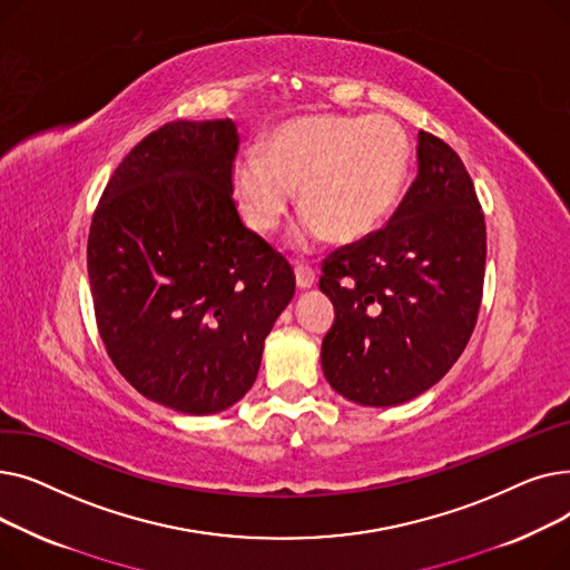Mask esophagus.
<instances>
[{
	"label": "esophagus",
	"instance_id": "1",
	"mask_svg": "<svg viewBox=\"0 0 570 570\" xmlns=\"http://www.w3.org/2000/svg\"><path fill=\"white\" fill-rule=\"evenodd\" d=\"M295 284H297V288H301V291H309L316 284V277H314V273H312L309 267L297 265L295 267Z\"/></svg>",
	"mask_w": 570,
	"mask_h": 570
}]
</instances>
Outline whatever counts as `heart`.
<instances>
[{
  "label": "heart",
  "instance_id": "obj_1",
  "mask_svg": "<svg viewBox=\"0 0 570 570\" xmlns=\"http://www.w3.org/2000/svg\"><path fill=\"white\" fill-rule=\"evenodd\" d=\"M409 161V136L393 119L303 115L269 131L263 155L245 149L233 159L230 191L263 237L288 219L301 191L293 247L312 252L331 235L340 243L372 235L393 213Z\"/></svg>",
  "mask_w": 570,
  "mask_h": 570
}]
</instances>
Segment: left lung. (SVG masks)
<instances>
[{
    "label": "left lung",
    "instance_id": "left-lung-1",
    "mask_svg": "<svg viewBox=\"0 0 570 570\" xmlns=\"http://www.w3.org/2000/svg\"><path fill=\"white\" fill-rule=\"evenodd\" d=\"M485 217L451 145L417 134V175L385 228L337 249L321 291L335 323L323 374L361 406H397L430 391L462 355L481 309Z\"/></svg>",
    "mask_w": 570,
    "mask_h": 570
}]
</instances>
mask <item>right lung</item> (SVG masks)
<instances>
[{"mask_svg":"<svg viewBox=\"0 0 570 570\" xmlns=\"http://www.w3.org/2000/svg\"><path fill=\"white\" fill-rule=\"evenodd\" d=\"M233 119H177L108 179L87 273L112 365L161 406L209 415L256 381L265 337L295 293L291 265L233 203Z\"/></svg>","mask_w":570,"mask_h":570,"instance_id":"right-lung-1","label":"right lung"}]
</instances>
